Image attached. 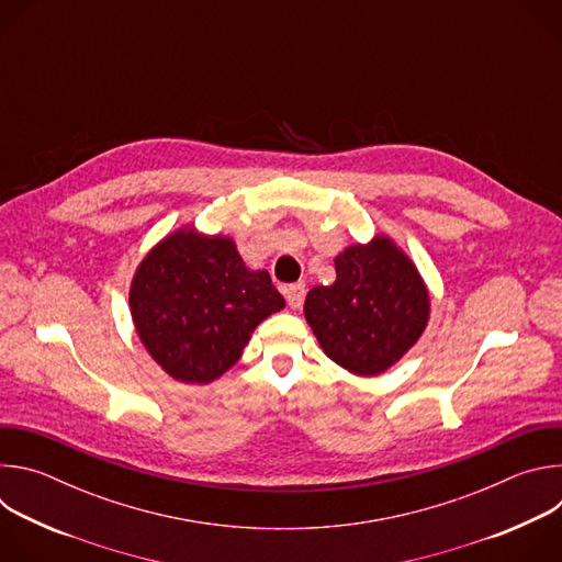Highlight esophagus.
Instances as JSON below:
<instances>
[{"label":"esophagus","instance_id":"1","mask_svg":"<svg viewBox=\"0 0 562 562\" xmlns=\"http://www.w3.org/2000/svg\"><path fill=\"white\" fill-rule=\"evenodd\" d=\"M304 295H306V286L302 282H295V284H289L284 286V297L289 302L291 308H300L302 302H304Z\"/></svg>","mask_w":562,"mask_h":562}]
</instances>
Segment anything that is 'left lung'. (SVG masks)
<instances>
[{"label": "left lung", "mask_w": 562, "mask_h": 562, "mask_svg": "<svg viewBox=\"0 0 562 562\" xmlns=\"http://www.w3.org/2000/svg\"><path fill=\"white\" fill-rule=\"evenodd\" d=\"M304 317L323 351L356 375H378L403 358L429 323V291L386 235L347 247L336 282L313 286Z\"/></svg>", "instance_id": "1"}]
</instances>
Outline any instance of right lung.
<instances>
[{
    "mask_svg": "<svg viewBox=\"0 0 562 562\" xmlns=\"http://www.w3.org/2000/svg\"><path fill=\"white\" fill-rule=\"evenodd\" d=\"M128 304L150 358L180 382L206 384L239 360L284 297L267 271L243 262L231 237L184 226L139 262Z\"/></svg>",
    "mask_w": 562,
    "mask_h": 562,
    "instance_id": "obj_1",
    "label": "right lung"
}]
</instances>
